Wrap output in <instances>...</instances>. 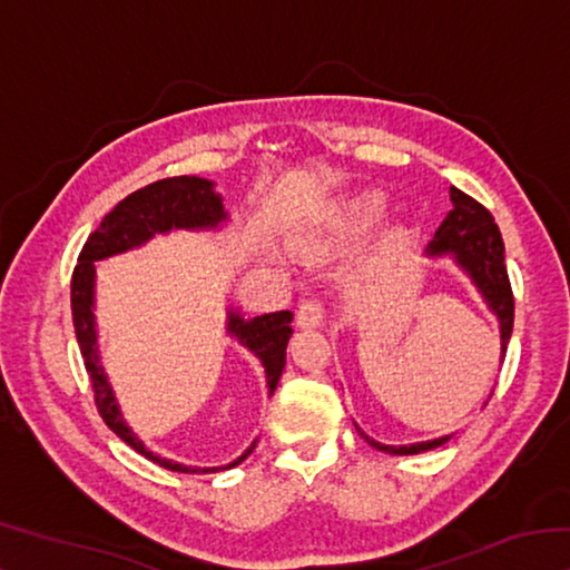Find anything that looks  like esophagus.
I'll return each instance as SVG.
<instances>
[{"instance_id":"esophagus-1","label":"esophagus","mask_w":570,"mask_h":570,"mask_svg":"<svg viewBox=\"0 0 570 570\" xmlns=\"http://www.w3.org/2000/svg\"><path fill=\"white\" fill-rule=\"evenodd\" d=\"M296 322L302 330H316V326L324 324V304L320 298H304L302 304H298V312H296Z\"/></svg>"}]
</instances>
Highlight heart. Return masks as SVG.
<instances>
[{"instance_id":"b5f03b06","label":"heart","mask_w":570,"mask_h":570,"mask_svg":"<svg viewBox=\"0 0 570 570\" xmlns=\"http://www.w3.org/2000/svg\"><path fill=\"white\" fill-rule=\"evenodd\" d=\"M384 208H387V198H384L382 193H364V196L354 198L352 204L342 210L340 224L344 230H350V234H362V230L377 224Z\"/></svg>"}]
</instances>
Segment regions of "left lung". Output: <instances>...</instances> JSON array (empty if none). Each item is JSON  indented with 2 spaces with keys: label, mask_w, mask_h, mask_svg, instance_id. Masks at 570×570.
Wrapping results in <instances>:
<instances>
[{
  "label": "left lung",
  "mask_w": 570,
  "mask_h": 570,
  "mask_svg": "<svg viewBox=\"0 0 570 570\" xmlns=\"http://www.w3.org/2000/svg\"><path fill=\"white\" fill-rule=\"evenodd\" d=\"M450 200L452 210L448 218L442 220L438 228L435 238L430 240V246L424 254L430 258L438 256H452L462 272L470 276V282L478 286V292L485 298L490 312L498 316L500 324V364L505 360V350L510 342V334H513V288H510L508 268H505V246L503 236H500V228L490 216L488 208H482L475 198H470L468 193L460 188H450ZM356 432L370 442L372 448L382 452H390V455H417V452L435 450L445 445L450 435L428 440V442H414V445H382V442L366 438L364 432L356 428Z\"/></svg>",
  "instance_id": "obj_1"
}]
</instances>
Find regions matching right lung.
Wrapping results in <instances>:
<instances>
[{
    "label": "right lung",
    "mask_w": 570,
    "mask_h": 570,
    "mask_svg": "<svg viewBox=\"0 0 570 570\" xmlns=\"http://www.w3.org/2000/svg\"><path fill=\"white\" fill-rule=\"evenodd\" d=\"M228 216L224 210V200L214 190V183L196 176H176V178H163L150 183V186L130 193L128 198H122L108 216L102 218L98 230H92L90 238L85 240V246L77 256V266L72 272V324L75 336L80 344V354L85 360V370L90 374L95 404H98L100 417L105 424L118 435L122 442L140 452L142 458H148L156 465L173 470V472H220L228 468H236L238 462H244L250 450V445L244 455L236 458L230 465L220 468H190L173 462L168 458H160L156 452H150L138 435L125 424L118 400H115L112 387L105 370L100 364V350H98V330H95V262L102 258L125 254V250L138 248L150 240L156 234H168V230H200V228H218ZM292 312H274L262 314L254 320H244L238 312L230 308L226 330L230 336L254 352L262 360L266 370V384L268 394H274L278 377H282L284 364H286V344L292 336Z\"/></svg>",
    "instance_id": "right-lung-1"
}]
</instances>
